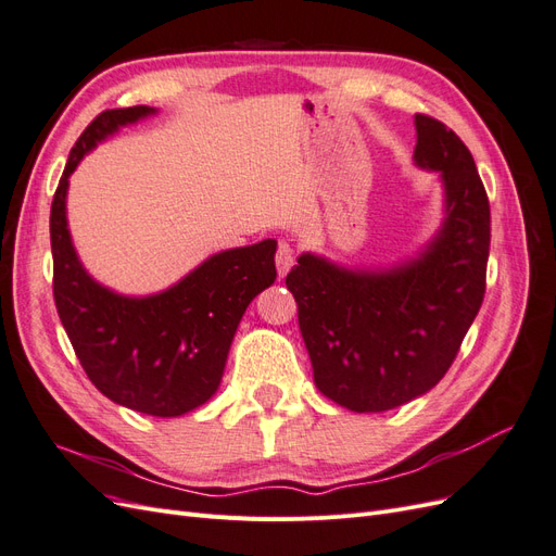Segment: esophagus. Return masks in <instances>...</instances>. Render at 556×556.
I'll use <instances>...</instances> for the list:
<instances>
[{
  "label": "esophagus",
  "instance_id": "esophagus-1",
  "mask_svg": "<svg viewBox=\"0 0 556 556\" xmlns=\"http://www.w3.org/2000/svg\"><path fill=\"white\" fill-rule=\"evenodd\" d=\"M292 264H294V252H292V248H290L288 243H280V245H278V252H276V268H278V276H280V278L288 276V271L292 268Z\"/></svg>",
  "mask_w": 556,
  "mask_h": 556
}]
</instances>
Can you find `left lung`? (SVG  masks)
<instances>
[{"label":"left lung","mask_w":556,"mask_h":556,"mask_svg":"<svg viewBox=\"0 0 556 556\" xmlns=\"http://www.w3.org/2000/svg\"><path fill=\"white\" fill-rule=\"evenodd\" d=\"M417 169L435 172L443 217L413 257L345 266L301 252L285 278L315 387L352 413H382L433 390L482 306L490 201L464 141L415 115Z\"/></svg>","instance_id":"obj_1"}]
</instances>
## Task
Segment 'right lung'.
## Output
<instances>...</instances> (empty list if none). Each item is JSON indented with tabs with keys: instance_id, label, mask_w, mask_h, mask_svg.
Segmentation results:
<instances>
[{
	"instance_id": "obj_1",
	"label": "right lung",
	"mask_w": 556,
	"mask_h": 556,
	"mask_svg": "<svg viewBox=\"0 0 556 556\" xmlns=\"http://www.w3.org/2000/svg\"><path fill=\"white\" fill-rule=\"evenodd\" d=\"M153 106L113 109L80 134L50 208L53 294L80 366L117 406L153 417L190 413L220 387L250 301L276 280V241L220 250L155 294H121L83 266L66 217L70 178L88 153Z\"/></svg>"
}]
</instances>
